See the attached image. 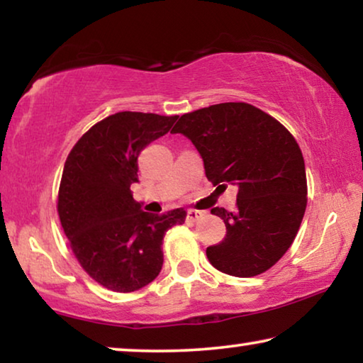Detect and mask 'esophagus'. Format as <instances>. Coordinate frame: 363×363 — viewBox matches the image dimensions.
Masks as SVG:
<instances>
[{"label": "esophagus", "mask_w": 363, "mask_h": 363, "mask_svg": "<svg viewBox=\"0 0 363 363\" xmlns=\"http://www.w3.org/2000/svg\"><path fill=\"white\" fill-rule=\"evenodd\" d=\"M202 216H203V212H200V210H189L186 218L187 221H199Z\"/></svg>", "instance_id": "1"}]
</instances>
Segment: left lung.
Wrapping results in <instances>:
<instances>
[{"label":"left lung","instance_id":"8db88e82","mask_svg":"<svg viewBox=\"0 0 363 363\" xmlns=\"http://www.w3.org/2000/svg\"><path fill=\"white\" fill-rule=\"evenodd\" d=\"M171 132L194 143L213 186H238L235 212L212 208L226 236L207 247L210 264L235 277L266 272L289 251L306 208L305 161L294 135L246 102L184 113Z\"/></svg>","mask_w":363,"mask_h":363}]
</instances>
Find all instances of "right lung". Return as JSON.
Returning a JSON list of instances; mask_svg holds the SVG:
<instances>
[{"label": "right lung", "instance_id": "1", "mask_svg": "<svg viewBox=\"0 0 363 363\" xmlns=\"http://www.w3.org/2000/svg\"><path fill=\"white\" fill-rule=\"evenodd\" d=\"M177 116L117 112L97 122L69 151L58 191L63 231L89 277L118 294L143 289L163 267V238L186 210L148 213L135 202L138 156L169 132Z\"/></svg>", "mask_w": 363, "mask_h": 363}]
</instances>
